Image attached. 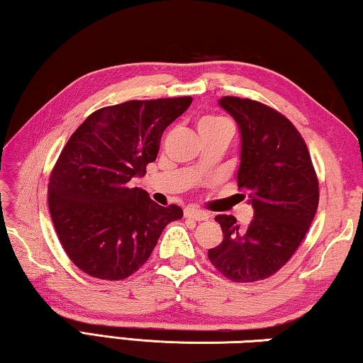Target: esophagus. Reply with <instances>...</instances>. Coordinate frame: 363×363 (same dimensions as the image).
<instances>
[{
    "mask_svg": "<svg viewBox=\"0 0 363 363\" xmlns=\"http://www.w3.org/2000/svg\"><path fill=\"white\" fill-rule=\"evenodd\" d=\"M184 216L189 219H194V220H206L208 213L196 210V208H186V210H184Z\"/></svg>",
    "mask_w": 363,
    "mask_h": 363,
    "instance_id": "1",
    "label": "esophagus"
}]
</instances>
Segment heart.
<instances>
[{
	"instance_id": "1",
	"label": "heart",
	"mask_w": 363,
	"mask_h": 363,
	"mask_svg": "<svg viewBox=\"0 0 363 363\" xmlns=\"http://www.w3.org/2000/svg\"><path fill=\"white\" fill-rule=\"evenodd\" d=\"M223 125H229L224 118L220 116H214V115H206L203 118H200L199 123H196V130H208V128H216V126H223Z\"/></svg>"
}]
</instances>
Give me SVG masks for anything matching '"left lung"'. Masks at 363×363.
I'll use <instances>...</instances> for the list:
<instances>
[{"label": "left lung", "mask_w": 363, "mask_h": 363, "mask_svg": "<svg viewBox=\"0 0 363 363\" xmlns=\"http://www.w3.org/2000/svg\"><path fill=\"white\" fill-rule=\"evenodd\" d=\"M219 106L240 131L237 186L255 216L240 225L230 214H218L224 238L208 257L229 280H264L285 266L309 230L318 181L304 139L277 110L232 96L220 97Z\"/></svg>", "instance_id": "1"}]
</instances>
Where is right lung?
Listing matches in <instances>:
<instances>
[{
  "label": "right lung",
  "mask_w": 363,
  "mask_h": 363,
  "mask_svg": "<svg viewBox=\"0 0 363 363\" xmlns=\"http://www.w3.org/2000/svg\"><path fill=\"white\" fill-rule=\"evenodd\" d=\"M192 97L128 101L96 110L72 134L48 184V203L67 256L84 274L123 280L144 266L164 227L182 218L133 187L157 160L163 131Z\"/></svg>",
  "instance_id": "right-lung-1"
}]
</instances>
